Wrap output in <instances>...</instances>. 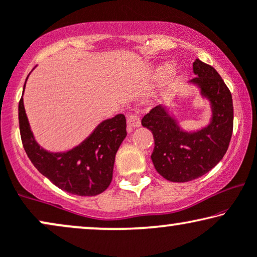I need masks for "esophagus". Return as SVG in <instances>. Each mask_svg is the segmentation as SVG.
Here are the masks:
<instances>
[{
    "label": "esophagus",
    "mask_w": 257,
    "mask_h": 257,
    "mask_svg": "<svg viewBox=\"0 0 257 257\" xmlns=\"http://www.w3.org/2000/svg\"><path fill=\"white\" fill-rule=\"evenodd\" d=\"M126 123H128L129 129L138 128V126L141 125V119H140V116L136 115V113H131L126 117Z\"/></svg>",
    "instance_id": "1"
}]
</instances>
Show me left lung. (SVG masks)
Returning <instances> with one entry per match:
<instances>
[{
	"instance_id": "left-lung-1",
	"label": "left lung",
	"mask_w": 257,
	"mask_h": 257,
	"mask_svg": "<svg viewBox=\"0 0 257 257\" xmlns=\"http://www.w3.org/2000/svg\"><path fill=\"white\" fill-rule=\"evenodd\" d=\"M197 74L191 82L199 85L203 96L212 106V121L197 133H184L166 108L151 109L142 118V125L153 133V165L165 179L186 183L212 170L228 151L233 128L231 92L219 73L199 59L193 63Z\"/></svg>"
}]
</instances>
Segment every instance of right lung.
<instances>
[{"label":"right lung","mask_w":257,"mask_h":257,"mask_svg":"<svg viewBox=\"0 0 257 257\" xmlns=\"http://www.w3.org/2000/svg\"><path fill=\"white\" fill-rule=\"evenodd\" d=\"M19 124L29 160L56 186L85 197L97 196L108 188L112 180L116 153L126 136L124 115L119 113L100 123L82 145L72 151L56 154L44 151L35 142L22 97L19 102Z\"/></svg>","instance_id":"add662e5"}]
</instances>
